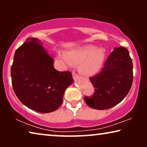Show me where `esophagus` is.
I'll return each instance as SVG.
<instances>
[{
  "label": "esophagus",
  "mask_w": 147,
  "mask_h": 147,
  "mask_svg": "<svg viewBox=\"0 0 147 147\" xmlns=\"http://www.w3.org/2000/svg\"><path fill=\"white\" fill-rule=\"evenodd\" d=\"M72 74H73V78H74V79H76V78H79V75H78V74H76L75 71H73V73H72Z\"/></svg>",
  "instance_id": "obj_1"
}]
</instances>
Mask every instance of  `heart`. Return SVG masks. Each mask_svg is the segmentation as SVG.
<instances>
[{"instance_id":"obj_1","label":"heart","mask_w":147,"mask_h":147,"mask_svg":"<svg viewBox=\"0 0 147 147\" xmlns=\"http://www.w3.org/2000/svg\"><path fill=\"white\" fill-rule=\"evenodd\" d=\"M105 51L102 48H95L92 45L84 46L72 50L63 56L68 64H79V69L86 76L97 73L103 65Z\"/></svg>"}]
</instances>
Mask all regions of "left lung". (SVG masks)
Segmentation results:
<instances>
[{
	"mask_svg": "<svg viewBox=\"0 0 147 147\" xmlns=\"http://www.w3.org/2000/svg\"><path fill=\"white\" fill-rule=\"evenodd\" d=\"M133 65L126 48H115L108 56L101 71L90 77L94 88L92 96H84L86 103L97 110L109 109L126 97L133 81Z\"/></svg>",
	"mask_w": 147,
	"mask_h": 147,
	"instance_id": "obj_1",
	"label": "left lung"
}]
</instances>
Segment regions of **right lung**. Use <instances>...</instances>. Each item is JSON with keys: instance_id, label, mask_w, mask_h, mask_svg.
Segmentation results:
<instances>
[{"instance_id": "obj_1", "label": "right lung", "mask_w": 147, "mask_h": 147, "mask_svg": "<svg viewBox=\"0 0 147 147\" xmlns=\"http://www.w3.org/2000/svg\"><path fill=\"white\" fill-rule=\"evenodd\" d=\"M37 38H28L16 50L11 74L12 86L22 104L41 113L61 105L66 88L73 83L71 71H58L53 59Z\"/></svg>"}]
</instances>
